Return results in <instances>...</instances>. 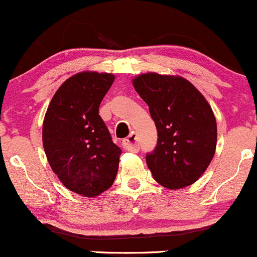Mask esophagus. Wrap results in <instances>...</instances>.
Segmentation results:
<instances>
[{
    "mask_svg": "<svg viewBox=\"0 0 257 257\" xmlns=\"http://www.w3.org/2000/svg\"><path fill=\"white\" fill-rule=\"evenodd\" d=\"M139 139H137V134L136 132H131L127 139H125L122 141V145L125 150H127L130 152H134V153H137L140 151V146H139Z\"/></svg>",
    "mask_w": 257,
    "mask_h": 257,
    "instance_id": "esophagus-1",
    "label": "esophagus"
}]
</instances>
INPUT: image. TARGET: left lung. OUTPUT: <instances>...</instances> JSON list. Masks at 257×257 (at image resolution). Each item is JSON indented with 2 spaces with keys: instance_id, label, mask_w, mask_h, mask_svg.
Returning <instances> with one entry per match:
<instances>
[{
  "instance_id": "obj_1",
  "label": "left lung",
  "mask_w": 257,
  "mask_h": 257,
  "mask_svg": "<svg viewBox=\"0 0 257 257\" xmlns=\"http://www.w3.org/2000/svg\"><path fill=\"white\" fill-rule=\"evenodd\" d=\"M132 84L158 131L156 148L146 156L154 180L170 190L194 184L216 152L217 122L208 101L179 76L143 73Z\"/></svg>"
}]
</instances>
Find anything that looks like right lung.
Returning a JSON list of instances; mask_svg holds the SVG:
<instances>
[{
    "label": "right lung",
    "instance_id": "obj_1",
    "mask_svg": "<svg viewBox=\"0 0 257 257\" xmlns=\"http://www.w3.org/2000/svg\"><path fill=\"white\" fill-rule=\"evenodd\" d=\"M111 73L84 71L70 77L52 96L43 123L46 158L60 181L76 194L94 197L116 178L121 150L99 115Z\"/></svg>",
    "mask_w": 257,
    "mask_h": 257
}]
</instances>
